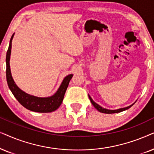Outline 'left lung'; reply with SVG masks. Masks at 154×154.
<instances>
[{
    "instance_id": "1",
    "label": "left lung",
    "mask_w": 154,
    "mask_h": 154,
    "mask_svg": "<svg viewBox=\"0 0 154 154\" xmlns=\"http://www.w3.org/2000/svg\"><path fill=\"white\" fill-rule=\"evenodd\" d=\"M89 98L90 99V101H91L92 105H93L94 107L96 108V110H98V111L101 112H103V113H107V114H111V113H116V112H122V111H124V110H128L130 108V107H132L133 106V103L132 105H131L130 106H128V107H126V108H120V109H118V110H108V109H106V108H102L101 106H100L99 105H98L97 103H95L93 100H92V98H91V96H89Z\"/></svg>"
}]
</instances>
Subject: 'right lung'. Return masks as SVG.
Here are the masks:
<instances>
[{"instance_id": "right-lung-1", "label": "right lung", "mask_w": 154, "mask_h": 154, "mask_svg": "<svg viewBox=\"0 0 154 154\" xmlns=\"http://www.w3.org/2000/svg\"><path fill=\"white\" fill-rule=\"evenodd\" d=\"M14 34H13L10 41L7 54H6V79L10 91L19 101V103L23 106L26 109L37 112H50L58 109L62 103L64 95L68 87L69 82L72 77V75H69L63 79L60 87L56 94L52 96L47 98H39L36 96H31L29 94L22 91L20 88L15 85L11 75L10 68V58L11 53L12 39Z\"/></svg>"}]
</instances>
